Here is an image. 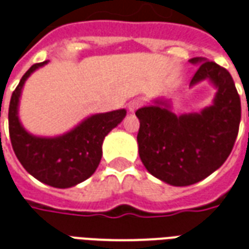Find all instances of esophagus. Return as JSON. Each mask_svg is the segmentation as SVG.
<instances>
[{"label":"esophagus","instance_id":"1","mask_svg":"<svg viewBox=\"0 0 249 249\" xmlns=\"http://www.w3.org/2000/svg\"><path fill=\"white\" fill-rule=\"evenodd\" d=\"M129 110L130 112H134V110H137L141 107V101L140 100H133L129 103Z\"/></svg>","mask_w":249,"mask_h":249}]
</instances>
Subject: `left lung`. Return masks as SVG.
<instances>
[{
	"label": "left lung",
	"instance_id": "obj_1",
	"mask_svg": "<svg viewBox=\"0 0 249 249\" xmlns=\"http://www.w3.org/2000/svg\"><path fill=\"white\" fill-rule=\"evenodd\" d=\"M190 62L199 64L191 86L210 79L218 88L213 106L200 113L176 116L166 101H156V106L136 112L143 166L152 176L173 186L196 183L222 166L235 145L242 119L240 96L231 73L203 58Z\"/></svg>",
	"mask_w": 249,
	"mask_h": 249
}]
</instances>
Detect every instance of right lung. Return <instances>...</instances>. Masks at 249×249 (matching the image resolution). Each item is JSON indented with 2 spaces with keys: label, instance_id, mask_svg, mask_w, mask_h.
Masks as SVG:
<instances>
[{
  "label": "right lung",
  "instance_id": "obj_1",
  "mask_svg": "<svg viewBox=\"0 0 249 249\" xmlns=\"http://www.w3.org/2000/svg\"><path fill=\"white\" fill-rule=\"evenodd\" d=\"M46 63L47 60L33 64L13 91L9 106V134L13 150L27 173L46 185L67 189L95 173L103 156L104 137L123 121L126 110L93 115L71 132L54 139L31 136L18 120V101L25 80Z\"/></svg>",
  "mask_w": 249,
  "mask_h": 249
}]
</instances>
